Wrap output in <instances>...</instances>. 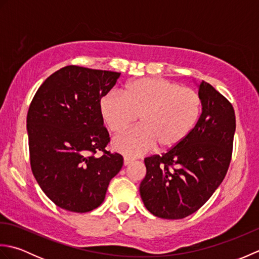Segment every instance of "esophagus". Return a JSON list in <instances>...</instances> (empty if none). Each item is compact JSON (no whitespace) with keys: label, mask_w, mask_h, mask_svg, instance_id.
<instances>
[{"label":"esophagus","mask_w":259,"mask_h":259,"mask_svg":"<svg viewBox=\"0 0 259 259\" xmlns=\"http://www.w3.org/2000/svg\"><path fill=\"white\" fill-rule=\"evenodd\" d=\"M134 160H135V159L130 158V157H124L123 158V164H124V166H128V164H130L131 162H134Z\"/></svg>","instance_id":"obj_1"}]
</instances>
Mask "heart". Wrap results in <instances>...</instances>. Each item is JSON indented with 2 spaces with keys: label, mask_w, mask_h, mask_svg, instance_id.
<instances>
[{
  "label": "heart",
  "mask_w": 259,
  "mask_h": 259,
  "mask_svg": "<svg viewBox=\"0 0 259 259\" xmlns=\"http://www.w3.org/2000/svg\"><path fill=\"white\" fill-rule=\"evenodd\" d=\"M202 101L199 93L175 82L142 78L129 82L122 96L108 92L100 100V112L110 133L119 135L139 117L141 126L117 137L114 150L138 157L158 146L159 150L178 147L199 120Z\"/></svg>",
  "instance_id": "obj_1"
}]
</instances>
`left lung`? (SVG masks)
<instances>
[{
	"label": "left lung",
	"instance_id": "8db88e82",
	"mask_svg": "<svg viewBox=\"0 0 259 259\" xmlns=\"http://www.w3.org/2000/svg\"><path fill=\"white\" fill-rule=\"evenodd\" d=\"M202 112L191 134L160 156L145 159L140 184L144 205L163 219H181L197 211L222 184L232 159L235 111L226 98L202 81L198 85Z\"/></svg>",
	"mask_w": 259,
	"mask_h": 259
}]
</instances>
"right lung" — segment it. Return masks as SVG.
<instances>
[{"mask_svg": "<svg viewBox=\"0 0 259 259\" xmlns=\"http://www.w3.org/2000/svg\"><path fill=\"white\" fill-rule=\"evenodd\" d=\"M121 73L68 65L38 88L26 118L32 172L60 208L91 211L101 205L110 180L123 164L110 153L100 112L101 98ZM100 150L101 157L94 153Z\"/></svg>", "mask_w": 259, "mask_h": 259, "instance_id": "right-lung-1", "label": "right lung"}]
</instances>
